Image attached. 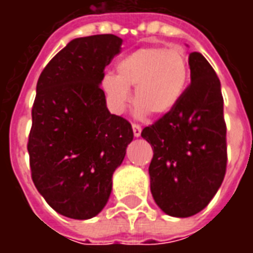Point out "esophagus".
I'll use <instances>...</instances> for the list:
<instances>
[{
  "label": "esophagus",
  "instance_id": "34e87169",
  "mask_svg": "<svg viewBox=\"0 0 253 253\" xmlns=\"http://www.w3.org/2000/svg\"><path fill=\"white\" fill-rule=\"evenodd\" d=\"M132 131H134V137H139L141 135V131H142V128H141V126L139 125H137V123H132Z\"/></svg>",
  "mask_w": 253,
  "mask_h": 253
}]
</instances>
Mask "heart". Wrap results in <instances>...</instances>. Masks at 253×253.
<instances>
[{"label": "heart", "mask_w": 253, "mask_h": 253, "mask_svg": "<svg viewBox=\"0 0 253 253\" xmlns=\"http://www.w3.org/2000/svg\"><path fill=\"white\" fill-rule=\"evenodd\" d=\"M115 73H105L101 85L116 111H123L131 99L138 114L163 116L179 104L186 92L190 67L186 52L179 47L148 46L121 58Z\"/></svg>", "instance_id": "obj_1"}]
</instances>
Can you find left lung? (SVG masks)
<instances>
[{"mask_svg": "<svg viewBox=\"0 0 253 253\" xmlns=\"http://www.w3.org/2000/svg\"><path fill=\"white\" fill-rule=\"evenodd\" d=\"M188 65L191 84L179 104L141 132L153 149L149 175L154 202L179 218L210 203L228 163L219 78L201 52H191Z\"/></svg>", "mask_w": 253, "mask_h": 253, "instance_id": "obj_1", "label": "left lung"}]
</instances>
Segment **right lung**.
Wrapping results in <instances>:
<instances>
[{"mask_svg": "<svg viewBox=\"0 0 253 253\" xmlns=\"http://www.w3.org/2000/svg\"><path fill=\"white\" fill-rule=\"evenodd\" d=\"M111 34L73 39L43 69L28 137L31 175L50 206L73 219L97 215L131 142V125L111 114L100 84L121 52Z\"/></svg>", "mask_w": 253, "mask_h": 253, "instance_id": "right-lung-1", "label": "right lung"}]
</instances>
